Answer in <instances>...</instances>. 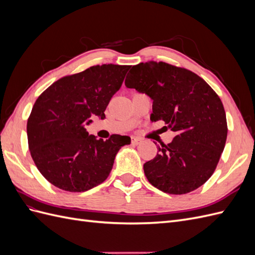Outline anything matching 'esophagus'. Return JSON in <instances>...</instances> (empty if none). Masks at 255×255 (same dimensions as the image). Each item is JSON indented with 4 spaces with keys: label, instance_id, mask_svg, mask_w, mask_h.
<instances>
[{
    "label": "esophagus",
    "instance_id": "34e87169",
    "mask_svg": "<svg viewBox=\"0 0 255 255\" xmlns=\"http://www.w3.org/2000/svg\"><path fill=\"white\" fill-rule=\"evenodd\" d=\"M141 142V139L139 137H133L132 138V143L133 144H135V145H137V144H139Z\"/></svg>",
    "mask_w": 255,
    "mask_h": 255
}]
</instances>
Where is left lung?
I'll list each match as a JSON object with an SVG mask.
<instances>
[{
    "label": "left lung",
    "mask_w": 255,
    "mask_h": 255,
    "mask_svg": "<svg viewBox=\"0 0 255 255\" xmlns=\"http://www.w3.org/2000/svg\"><path fill=\"white\" fill-rule=\"evenodd\" d=\"M126 86L153 100L151 121L163 120L176 133L143 165L154 187L171 195L199 188L214 173L225 149L228 126L218 95L187 69L163 61L133 66Z\"/></svg>",
    "instance_id": "obj_1"
}]
</instances>
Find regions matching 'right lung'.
<instances>
[{
    "label": "right lung",
    "mask_w": 255,
    "mask_h": 255,
    "mask_svg": "<svg viewBox=\"0 0 255 255\" xmlns=\"http://www.w3.org/2000/svg\"><path fill=\"white\" fill-rule=\"evenodd\" d=\"M130 66H92L64 76L38 97L27 120L30 155L40 173L54 186L82 192L110 175L115 156L129 144L128 136L98 139L85 125L91 116L105 118V110Z\"/></svg>",
    "instance_id": "obj_1"
}]
</instances>
